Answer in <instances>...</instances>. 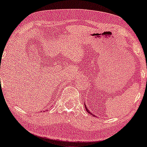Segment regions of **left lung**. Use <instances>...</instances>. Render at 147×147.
<instances>
[{
  "instance_id": "obj_1",
  "label": "left lung",
  "mask_w": 147,
  "mask_h": 147,
  "mask_svg": "<svg viewBox=\"0 0 147 147\" xmlns=\"http://www.w3.org/2000/svg\"><path fill=\"white\" fill-rule=\"evenodd\" d=\"M84 106H85V108H86V111H87L88 113H90V115H92V116H95V115H93V114H92V113H91L90 112V111H89V110H88V109H87L86 106V104H84Z\"/></svg>"
}]
</instances>
